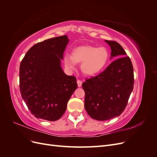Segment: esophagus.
Instances as JSON below:
<instances>
[{
    "label": "esophagus",
    "instance_id": "1",
    "mask_svg": "<svg viewBox=\"0 0 157 157\" xmlns=\"http://www.w3.org/2000/svg\"><path fill=\"white\" fill-rule=\"evenodd\" d=\"M82 81L80 80H77V85H78V87H80L82 86Z\"/></svg>",
    "mask_w": 157,
    "mask_h": 157
}]
</instances>
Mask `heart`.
<instances>
[{"label":"heart","mask_w":157,"mask_h":157,"mask_svg":"<svg viewBox=\"0 0 157 157\" xmlns=\"http://www.w3.org/2000/svg\"><path fill=\"white\" fill-rule=\"evenodd\" d=\"M108 59L109 52L103 47L82 46L75 48L72 55L66 54L63 61L69 70L74 69L77 63H82L80 67L82 72L88 75H94L105 67Z\"/></svg>","instance_id":"obj_1"}]
</instances>
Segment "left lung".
Wrapping results in <instances>:
<instances>
[{
	"mask_svg": "<svg viewBox=\"0 0 157 157\" xmlns=\"http://www.w3.org/2000/svg\"><path fill=\"white\" fill-rule=\"evenodd\" d=\"M113 61L102 73L86 80L84 107L93 119L106 121L121 115L134 88V69L130 58L116 41L107 40Z\"/></svg>",
	"mask_w": 157,
	"mask_h": 157,
	"instance_id": "left-lung-1",
	"label": "left lung"
}]
</instances>
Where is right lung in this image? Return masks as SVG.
<instances>
[{"instance_id":"obj_1","label":"right lung","mask_w":157,"mask_h":157,"mask_svg":"<svg viewBox=\"0 0 157 157\" xmlns=\"http://www.w3.org/2000/svg\"><path fill=\"white\" fill-rule=\"evenodd\" d=\"M67 35L36 43L27 51L20 67V90L29 110L37 118L55 121L63 116L77 88L74 76L65 75L61 59Z\"/></svg>"}]
</instances>
